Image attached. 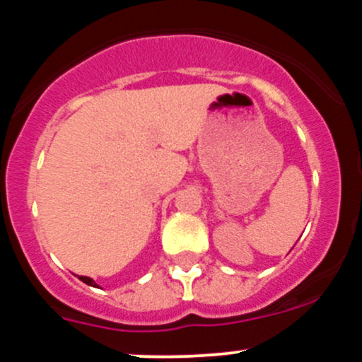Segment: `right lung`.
Masks as SVG:
<instances>
[{
	"label": "right lung",
	"instance_id": "right-lung-1",
	"mask_svg": "<svg viewBox=\"0 0 362 362\" xmlns=\"http://www.w3.org/2000/svg\"><path fill=\"white\" fill-rule=\"evenodd\" d=\"M77 278H79L83 283H86V285L95 286V288H98V285H96V283H95V279L89 278V276H77Z\"/></svg>",
	"mask_w": 362,
	"mask_h": 362
}]
</instances>
